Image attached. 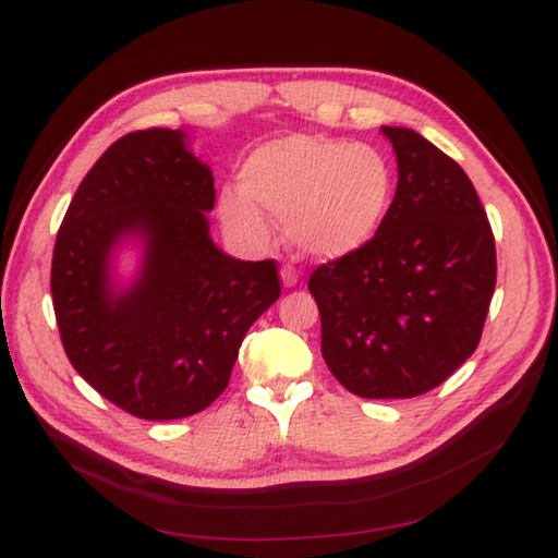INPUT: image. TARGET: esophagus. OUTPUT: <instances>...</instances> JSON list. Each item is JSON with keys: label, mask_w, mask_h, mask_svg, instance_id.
Instances as JSON below:
<instances>
[{"label": "esophagus", "mask_w": 558, "mask_h": 558, "mask_svg": "<svg viewBox=\"0 0 558 558\" xmlns=\"http://www.w3.org/2000/svg\"><path fill=\"white\" fill-rule=\"evenodd\" d=\"M280 278H282V286L286 288H294L300 282V270L294 268L292 264H286L280 268Z\"/></svg>", "instance_id": "1"}]
</instances>
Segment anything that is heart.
Returning <instances> with one entry per match:
<instances>
[{
  "instance_id": "1",
  "label": "heart",
  "mask_w": 558,
  "mask_h": 558,
  "mask_svg": "<svg viewBox=\"0 0 558 558\" xmlns=\"http://www.w3.org/2000/svg\"><path fill=\"white\" fill-rule=\"evenodd\" d=\"M240 177L242 189H225L218 201L225 225L248 240H264V206L316 258L362 248L384 225L396 194L393 165L381 150L312 134L258 146Z\"/></svg>"
}]
</instances>
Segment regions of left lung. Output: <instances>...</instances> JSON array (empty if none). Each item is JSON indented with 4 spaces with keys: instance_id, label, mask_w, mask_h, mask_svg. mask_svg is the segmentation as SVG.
<instances>
[{
    "instance_id": "8db88e82",
    "label": "left lung",
    "mask_w": 558,
    "mask_h": 558,
    "mask_svg": "<svg viewBox=\"0 0 558 558\" xmlns=\"http://www.w3.org/2000/svg\"><path fill=\"white\" fill-rule=\"evenodd\" d=\"M381 132L398 160L393 204L362 248L312 272L310 292L330 374L360 398H414L477 350L496 246L465 170L412 129Z\"/></svg>"
}]
</instances>
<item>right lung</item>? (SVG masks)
I'll return each instance as SVG.
<instances>
[{
  "instance_id": "1",
  "label": "right lung",
  "mask_w": 558,
  "mask_h": 558,
  "mask_svg": "<svg viewBox=\"0 0 558 558\" xmlns=\"http://www.w3.org/2000/svg\"><path fill=\"white\" fill-rule=\"evenodd\" d=\"M208 165L182 129H144L102 153L57 232L52 304L71 366L138 420H182L230 384L246 330L280 298L278 260H240L210 240ZM145 244L117 291L113 248Z\"/></svg>"
}]
</instances>
